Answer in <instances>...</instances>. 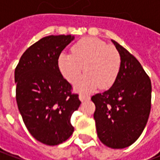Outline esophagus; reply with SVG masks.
Listing matches in <instances>:
<instances>
[{
	"mask_svg": "<svg viewBox=\"0 0 160 160\" xmlns=\"http://www.w3.org/2000/svg\"><path fill=\"white\" fill-rule=\"evenodd\" d=\"M80 98V101H85V100H89L90 99V96H88L87 94H84V93H81L79 96Z\"/></svg>",
	"mask_w": 160,
	"mask_h": 160,
	"instance_id": "esophagus-1",
	"label": "esophagus"
}]
</instances>
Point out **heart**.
<instances>
[{
    "label": "heart",
    "mask_w": 160,
    "mask_h": 160,
    "mask_svg": "<svg viewBox=\"0 0 160 160\" xmlns=\"http://www.w3.org/2000/svg\"><path fill=\"white\" fill-rule=\"evenodd\" d=\"M72 54L61 53L57 66L62 76L73 83L82 73L74 87L79 92H89L98 87L107 89L113 86L121 68L120 53L115 47L95 38L87 37L71 48Z\"/></svg>",
    "instance_id": "b5f03b06"
}]
</instances>
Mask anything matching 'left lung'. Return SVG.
<instances>
[{
  "instance_id": "left-lung-1",
  "label": "left lung",
  "mask_w": 160,
  "mask_h": 160,
  "mask_svg": "<svg viewBox=\"0 0 160 160\" xmlns=\"http://www.w3.org/2000/svg\"><path fill=\"white\" fill-rule=\"evenodd\" d=\"M121 68L113 86L92 97L98 136L109 148L129 147L140 137L151 111V80L141 63L118 42Z\"/></svg>"
}]
</instances>
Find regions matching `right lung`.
<instances>
[{
	"label": "right lung",
	"mask_w": 160,
	"mask_h": 160,
	"mask_svg": "<svg viewBox=\"0 0 160 160\" xmlns=\"http://www.w3.org/2000/svg\"><path fill=\"white\" fill-rule=\"evenodd\" d=\"M74 38H42L24 52L14 71L16 101L24 123L37 141L56 146L72 135V114L79 95L57 66L58 56Z\"/></svg>",
	"instance_id": "1"
}]
</instances>
